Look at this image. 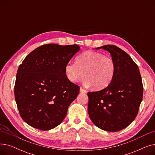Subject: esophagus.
<instances>
[{
  "instance_id": "34e87169",
  "label": "esophagus",
  "mask_w": 155,
  "mask_h": 155,
  "mask_svg": "<svg viewBox=\"0 0 155 155\" xmlns=\"http://www.w3.org/2000/svg\"><path fill=\"white\" fill-rule=\"evenodd\" d=\"M80 92H82V93H86V92H87L86 90H85L84 88H82V87H81V88H80Z\"/></svg>"
}]
</instances>
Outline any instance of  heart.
I'll list each match as a JSON object with an SVG mask.
<instances>
[{
    "mask_svg": "<svg viewBox=\"0 0 155 155\" xmlns=\"http://www.w3.org/2000/svg\"><path fill=\"white\" fill-rule=\"evenodd\" d=\"M116 68L112 57L100 52L86 51L77 57L75 62L68 61L65 65L64 71L71 82H77L85 76L87 85L102 89L110 83Z\"/></svg>",
    "mask_w": 155,
    "mask_h": 155,
    "instance_id": "obj_1",
    "label": "heart"
}]
</instances>
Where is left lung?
<instances>
[{
	"label": "left lung",
	"instance_id": "left-lung-1",
	"mask_svg": "<svg viewBox=\"0 0 155 155\" xmlns=\"http://www.w3.org/2000/svg\"><path fill=\"white\" fill-rule=\"evenodd\" d=\"M109 51L116 62V71L110 84L103 90L88 92V112L100 129L117 132L135 119L143 100V86L139 68L127 53L107 45L96 49Z\"/></svg>",
	"mask_w": 155,
	"mask_h": 155
}]
</instances>
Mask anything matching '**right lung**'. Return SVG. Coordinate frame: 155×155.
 Returning a JSON list of instances; mask_svg holds the SVG:
<instances>
[{"mask_svg": "<svg viewBox=\"0 0 155 155\" xmlns=\"http://www.w3.org/2000/svg\"><path fill=\"white\" fill-rule=\"evenodd\" d=\"M80 50L77 45H44L31 52L19 65L15 100L21 117L29 126L47 131L66 117L80 87L67 78L64 67Z\"/></svg>", "mask_w": 155, "mask_h": 155, "instance_id": "1", "label": "right lung"}]
</instances>
